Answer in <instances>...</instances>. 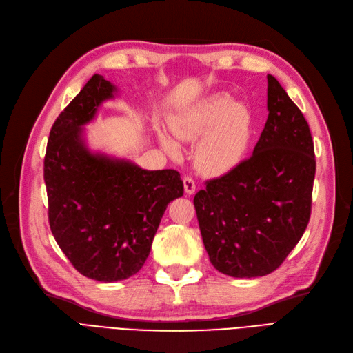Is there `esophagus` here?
<instances>
[{
  "instance_id": "34e87169",
  "label": "esophagus",
  "mask_w": 353,
  "mask_h": 353,
  "mask_svg": "<svg viewBox=\"0 0 353 353\" xmlns=\"http://www.w3.org/2000/svg\"><path fill=\"white\" fill-rule=\"evenodd\" d=\"M184 190H185V193L187 194H194V191H196V183H194V179L191 178V176H184Z\"/></svg>"
}]
</instances>
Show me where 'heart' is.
<instances>
[{
	"label": "heart",
	"mask_w": 353,
	"mask_h": 353,
	"mask_svg": "<svg viewBox=\"0 0 353 353\" xmlns=\"http://www.w3.org/2000/svg\"><path fill=\"white\" fill-rule=\"evenodd\" d=\"M172 132L184 143L199 140L194 147L197 169L219 175L241 162L250 143L252 122L243 105L225 94H216L175 117ZM160 143L170 156H179L178 145L168 135L160 134Z\"/></svg>",
	"instance_id": "1"
}]
</instances>
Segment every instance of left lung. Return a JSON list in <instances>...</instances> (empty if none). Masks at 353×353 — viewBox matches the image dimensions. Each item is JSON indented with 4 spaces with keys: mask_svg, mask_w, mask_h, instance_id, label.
I'll return each mask as SVG.
<instances>
[{
    "mask_svg": "<svg viewBox=\"0 0 353 353\" xmlns=\"http://www.w3.org/2000/svg\"><path fill=\"white\" fill-rule=\"evenodd\" d=\"M268 119L253 154L206 181L194 196L203 244L215 268L236 279L275 271L311 218L315 153L309 125L272 74Z\"/></svg>",
    "mask_w": 353,
    "mask_h": 353,
    "instance_id": "obj_1",
    "label": "left lung"
}]
</instances>
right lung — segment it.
Segmentation results:
<instances>
[{
    "mask_svg": "<svg viewBox=\"0 0 353 353\" xmlns=\"http://www.w3.org/2000/svg\"><path fill=\"white\" fill-rule=\"evenodd\" d=\"M114 92L94 74L52 125L44 159L52 236L74 270L101 283L143 268L168 205L184 194L174 169L145 170L90 150L82 126Z\"/></svg>",
    "mask_w": 353,
    "mask_h": 353,
    "instance_id": "add662e5",
    "label": "right lung"
}]
</instances>
